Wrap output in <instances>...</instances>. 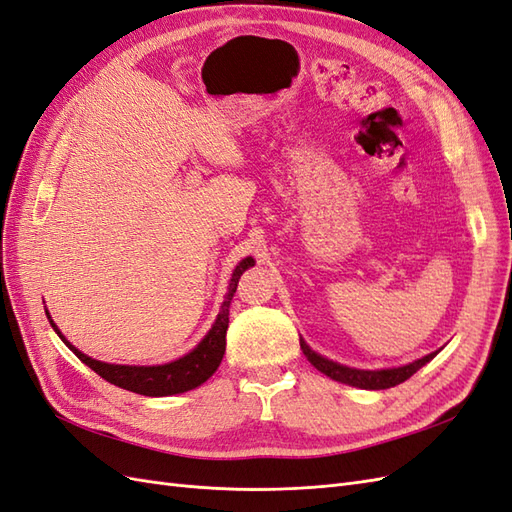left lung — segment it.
Masks as SVG:
<instances>
[{
	"instance_id": "8db88e82",
	"label": "left lung",
	"mask_w": 512,
	"mask_h": 512,
	"mask_svg": "<svg viewBox=\"0 0 512 512\" xmlns=\"http://www.w3.org/2000/svg\"><path fill=\"white\" fill-rule=\"evenodd\" d=\"M300 350L307 357V361L316 368L318 372L326 374L337 383H344L350 387H359V389H389L404 383L406 378H411L419 368H424L428 361L437 357V352H430V355L417 359L409 365H400V368H385V370H359V368H348V365H342L337 361L326 359L318 355L316 350H311L309 344L300 337Z\"/></svg>"
}]
</instances>
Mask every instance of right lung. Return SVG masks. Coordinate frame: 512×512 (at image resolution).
Segmentation results:
<instances>
[{"label": "right lung", "mask_w": 512, "mask_h": 512, "mask_svg": "<svg viewBox=\"0 0 512 512\" xmlns=\"http://www.w3.org/2000/svg\"><path fill=\"white\" fill-rule=\"evenodd\" d=\"M255 266L253 257L242 259L238 266H235L231 281L227 287V296L222 300L220 311L216 316V322L212 324V329L207 331V335L196 344L188 355H183L175 361H168L162 365H119V363H103L93 357L84 355L82 350H77L67 337L60 333L56 322L51 320L49 311L47 320L51 324V329L58 333L64 344L69 346L73 355L86 363L90 370H95L101 378H106L108 383L140 393V396H151V398H162V396H175V393H183L196 389L203 385L209 376H212L218 365L222 361V355H225V346H227V329H229V307H231V298L238 290V281L242 277V272Z\"/></svg>", "instance_id": "right-lung-1"}]
</instances>
